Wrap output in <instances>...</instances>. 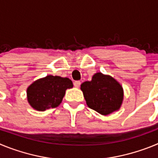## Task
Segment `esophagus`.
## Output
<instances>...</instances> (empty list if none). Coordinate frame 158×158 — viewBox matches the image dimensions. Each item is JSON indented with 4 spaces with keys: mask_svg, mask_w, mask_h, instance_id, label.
Masks as SVG:
<instances>
[{
    "mask_svg": "<svg viewBox=\"0 0 158 158\" xmlns=\"http://www.w3.org/2000/svg\"><path fill=\"white\" fill-rule=\"evenodd\" d=\"M73 85H74V86L76 88H79L81 85V81H74Z\"/></svg>",
    "mask_w": 158,
    "mask_h": 158,
    "instance_id": "1",
    "label": "esophagus"
}]
</instances>
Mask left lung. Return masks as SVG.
<instances>
[{
	"mask_svg": "<svg viewBox=\"0 0 158 158\" xmlns=\"http://www.w3.org/2000/svg\"><path fill=\"white\" fill-rule=\"evenodd\" d=\"M81 89L88 107L101 115H109L120 108L123 89L120 84L109 75L96 73L92 81L81 84Z\"/></svg>",
	"mask_w": 158,
	"mask_h": 158,
	"instance_id": "8db88e82",
	"label": "left lung"
}]
</instances>
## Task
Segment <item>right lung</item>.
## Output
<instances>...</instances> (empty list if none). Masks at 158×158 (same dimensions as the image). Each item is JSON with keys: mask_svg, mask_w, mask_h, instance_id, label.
Returning <instances> with one entry per match:
<instances>
[{"mask_svg": "<svg viewBox=\"0 0 158 158\" xmlns=\"http://www.w3.org/2000/svg\"><path fill=\"white\" fill-rule=\"evenodd\" d=\"M71 88L73 82L69 78L48 75L34 81L27 88V101L37 111L54 108L62 103L65 90Z\"/></svg>", "mask_w": 158, "mask_h": 158, "instance_id": "add662e5", "label": "right lung"}]
</instances>
